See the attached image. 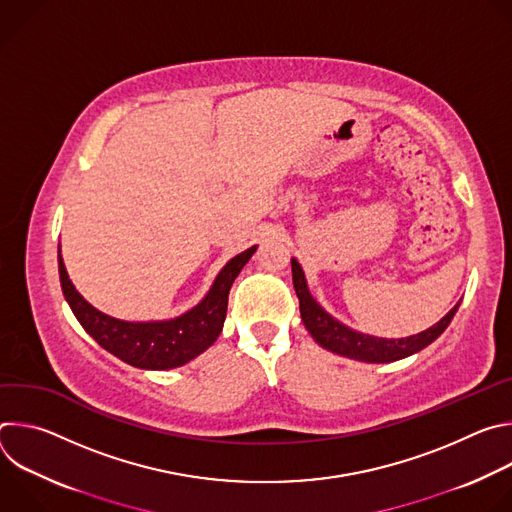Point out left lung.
Segmentation results:
<instances>
[{
	"label": "left lung",
	"instance_id": "8db88e82",
	"mask_svg": "<svg viewBox=\"0 0 512 512\" xmlns=\"http://www.w3.org/2000/svg\"><path fill=\"white\" fill-rule=\"evenodd\" d=\"M291 277H294V289L300 300V314L302 322L312 334V338L324 346L326 350H332L336 354L364 360V362H393L401 360L405 356H411L425 346H429L437 336H440L448 324L452 322L454 314L460 308V302L431 328L407 336V338H377L369 334H360L344 324H340L336 318H332L312 296L306 283V275L296 259H291Z\"/></svg>",
	"mask_w": 512,
	"mask_h": 512
}]
</instances>
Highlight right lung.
Returning <instances> with one entry per match:
<instances>
[{"label":"right lung","mask_w":512,"mask_h":512,"mask_svg":"<svg viewBox=\"0 0 512 512\" xmlns=\"http://www.w3.org/2000/svg\"><path fill=\"white\" fill-rule=\"evenodd\" d=\"M257 245L233 257L216 275L204 300L186 314L162 322H125L93 308L68 279L60 249L62 294L81 326L111 354L137 369L168 371L182 367L214 344L225 324L229 291Z\"/></svg>","instance_id":"1"}]
</instances>
